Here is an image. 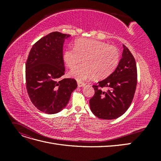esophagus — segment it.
Wrapping results in <instances>:
<instances>
[{"mask_svg":"<svg viewBox=\"0 0 161 161\" xmlns=\"http://www.w3.org/2000/svg\"><path fill=\"white\" fill-rule=\"evenodd\" d=\"M85 85V84L84 82H78V86L79 87H82V86H84Z\"/></svg>","mask_w":161,"mask_h":161,"instance_id":"34e87169","label":"esophagus"}]
</instances>
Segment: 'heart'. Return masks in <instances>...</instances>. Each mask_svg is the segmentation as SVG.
<instances>
[{
    "mask_svg": "<svg viewBox=\"0 0 161 161\" xmlns=\"http://www.w3.org/2000/svg\"><path fill=\"white\" fill-rule=\"evenodd\" d=\"M63 59L69 69H73L83 59L84 64L72 69L69 75L81 82L95 77L103 79L109 76L118 66L119 53L115 46L95 40L79 39L74 48H67Z\"/></svg>",
    "mask_w": 161,
    "mask_h": 161,
    "instance_id": "b5f03b06",
    "label": "heart"
}]
</instances>
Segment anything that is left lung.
Masks as SVG:
<instances>
[{"label": "left lung", "mask_w": 161, "mask_h": 161, "mask_svg": "<svg viewBox=\"0 0 161 161\" xmlns=\"http://www.w3.org/2000/svg\"><path fill=\"white\" fill-rule=\"evenodd\" d=\"M124 46L122 58L115 71L105 79L92 85L93 97L90 108L95 116L103 119H114L122 115L132 102L137 85L136 60L128 48ZM108 89L107 91L102 90Z\"/></svg>", "instance_id": "obj_1"}]
</instances>
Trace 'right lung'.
I'll use <instances>...</instances> for the list:
<instances>
[{
  "label": "right lung",
  "mask_w": 161,
  "mask_h": 161,
  "mask_svg": "<svg viewBox=\"0 0 161 161\" xmlns=\"http://www.w3.org/2000/svg\"><path fill=\"white\" fill-rule=\"evenodd\" d=\"M69 37L54 31L41 38L32 46L26 62L28 95L37 109L47 114L64 109L77 87L74 79H60L65 72L63 45Z\"/></svg>",
  "instance_id": "1"
}]
</instances>
